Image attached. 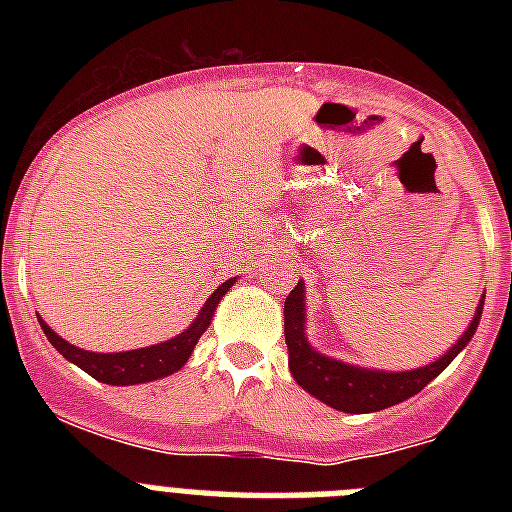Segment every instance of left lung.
I'll return each instance as SVG.
<instances>
[{
	"label": "left lung",
	"mask_w": 512,
	"mask_h": 512,
	"mask_svg": "<svg viewBox=\"0 0 512 512\" xmlns=\"http://www.w3.org/2000/svg\"><path fill=\"white\" fill-rule=\"evenodd\" d=\"M482 307H485V295L479 300L472 323L461 333L459 341L449 351H443V356H438L436 361L418 366V369H408V372H384V369L356 366L320 354L318 348L307 341L305 282L300 279L284 300V338H287L289 351V372L302 390L318 397L328 408L341 410V413L361 415L392 408L397 402H405L418 395L425 384L433 382L454 361V356H459L467 348V343L477 333Z\"/></svg>",
	"instance_id": "obj_1"
}]
</instances>
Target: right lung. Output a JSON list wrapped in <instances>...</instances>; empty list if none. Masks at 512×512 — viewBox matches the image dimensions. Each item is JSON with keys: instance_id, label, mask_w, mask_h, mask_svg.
Returning a JSON list of instances; mask_svg holds the SVG:
<instances>
[{"instance_id": "obj_1", "label": "right lung", "mask_w": 512, "mask_h": 512, "mask_svg": "<svg viewBox=\"0 0 512 512\" xmlns=\"http://www.w3.org/2000/svg\"><path fill=\"white\" fill-rule=\"evenodd\" d=\"M238 279H228L220 287L207 297V302L202 305V310L197 312V318L192 320L187 330H182L179 336L169 338V341L153 343L146 348H133V351H117V354H94V351H84V348L74 346V343L63 341L56 330H51V325L45 323L43 318H38L40 328L48 336V341L53 343L58 354L63 359H69L71 364H76L79 369L89 374V377L99 379L104 384H115V387H130V384H143L153 382V379H164L169 374L179 372L184 364L192 356L194 346L200 341V336L210 328L212 318H215V310L220 305L228 289Z\"/></svg>"}]
</instances>
